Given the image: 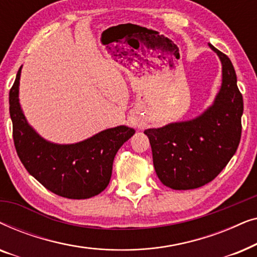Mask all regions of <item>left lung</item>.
Wrapping results in <instances>:
<instances>
[{
  "label": "left lung",
  "instance_id": "obj_1",
  "mask_svg": "<svg viewBox=\"0 0 257 257\" xmlns=\"http://www.w3.org/2000/svg\"><path fill=\"white\" fill-rule=\"evenodd\" d=\"M222 63V85L200 117L146 130L158 178L172 189H193L214 180L236 152L243 99L230 59L209 44Z\"/></svg>",
  "mask_w": 257,
  "mask_h": 257
}]
</instances>
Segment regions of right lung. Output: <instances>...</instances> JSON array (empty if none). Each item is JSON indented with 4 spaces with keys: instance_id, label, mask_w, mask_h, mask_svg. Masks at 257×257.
<instances>
[{
    "instance_id": "add662e5",
    "label": "right lung",
    "mask_w": 257,
    "mask_h": 257,
    "mask_svg": "<svg viewBox=\"0 0 257 257\" xmlns=\"http://www.w3.org/2000/svg\"><path fill=\"white\" fill-rule=\"evenodd\" d=\"M21 68L9 92L13 138L26 170L55 194L87 199L107 187L115 153L135 135L127 126L108 128L72 145H56L41 138L26 120L19 103Z\"/></svg>"
}]
</instances>
